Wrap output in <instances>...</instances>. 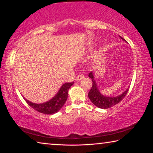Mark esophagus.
<instances>
[{
  "instance_id": "esophagus-1",
  "label": "esophagus",
  "mask_w": 153,
  "mask_h": 153,
  "mask_svg": "<svg viewBox=\"0 0 153 153\" xmlns=\"http://www.w3.org/2000/svg\"><path fill=\"white\" fill-rule=\"evenodd\" d=\"M84 75H83V74H79V75H77V77H76V82L79 81V80H81L82 79L84 78Z\"/></svg>"
}]
</instances>
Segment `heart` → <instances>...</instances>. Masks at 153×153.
Listing matches in <instances>:
<instances>
[{
  "label": "heart",
  "instance_id": "obj_1",
  "mask_svg": "<svg viewBox=\"0 0 153 153\" xmlns=\"http://www.w3.org/2000/svg\"><path fill=\"white\" fill-rule=\"evenodd\" d=\"M65 71H66V70H65Z\"/></svg>",
  "mask_w": 153,
  "mask_h": 153
}]
</instances>
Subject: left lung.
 <instances>
[{
  "label": "left lung",
  "instance_id": "1",
  "mask_svg": "<svg viewBox=\"0 0 153 153\" xmlns=\"http://www.w3.org/2000/svg\"><path fill=\"white\" fill-rule=\"evenodd\" d=\"M120 37L123 40L126 41V40L123 39L122 37H121V36H120ZM88 77L92 80V86L88 93V97L93 104L95 106H97L98 108L107 109L108 108L112 107L113 106L118 104L119 102H120L121 100L125 98L127 93L128 92L129 86L127 88V90H126V91H124L122 94L117 96V97H105V96L102 95L101 93L100 92L99 90H98L97 83H96V81L94 78V75H93L92 71H91L89 74Z\"/></svg>",
  "mask_w": 153,
  "mask_h": 153
}]
</instances>
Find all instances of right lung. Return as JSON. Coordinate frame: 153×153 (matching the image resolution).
Here are the masks:
<instances>
[{
  "label": "right lung",
  "mask_w": 153,
  "mask_h": 153,
  "mask_svg": "<svg viewBox=\"0 0 153 153\" xmlns=\"http://www.w3.org/2000/svg\"><path fill=\"white\" fill-rule=\"evenodd\" d=\"M73 84L74 82H71L65 83L62 85L61 88L59 89L55 97L46 102L36 104V103L29 101L25 98L24 99L28 105H30L31 107L37 111L38 112L46 114V115H52V114L57 113L63 107L66 102L67 97H68V90Z\"/></svg>",
  "instance_id": "add662e5"
}]
</instances>
